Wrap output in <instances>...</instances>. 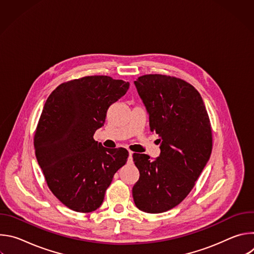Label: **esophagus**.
<instances>
[{
  "mask_svg": "<svg viewBox=\"0 0 254 254\" xmlns=\"http://www.w3.org/2000/svg\"><path fill=\"white\" fill-rule=\"evenodd\" d=\"M132 155H133L132 152H129V153H128V160H127V163H128V164H132Z\"/></svg>",
  "mask_w": 254,
  "mask_h": 254,
  "instance_id": "obj_1",
  "label": "esophagus"
}]
</instances>
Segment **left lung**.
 Wrapping results in <instances>:
<instances>
[{"label":"left lung","mask_w":254,"mask_h":254,"mask_svg":"<svg viewBox=\"0 0 254 254\" xmlns=\"http://www.w3.org/2000/svg\"><path fill=\"white\" fill-rule=\"evenodd\" d=\"M161 142L160 156L133 154L139 179L132 187L135 206L147 213L166 212L182 202L209 161L212 131L200 93L188 82L149 74L134 82Z\"/></svg>","instance_id":"left-lung-1"}]
</instances>
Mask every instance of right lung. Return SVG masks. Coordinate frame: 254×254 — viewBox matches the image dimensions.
Returning <instances> with one entry per match:
<instances>
[{"label":"right lung","mask_w":254,"mask_h":254,"mask_svg":"<svg viewBox=\"0 0 254 254\" xmlns=\"http://www.w3.org/2000/svg\"><path fill=\"white\" fill-rule=\"evenodd\" d=\"M128 86L110 76H86L62 83L44 104L34 136L36 158L49 189L71 210L99 208L114 175L127 161L126 149H106L93 135Z\"/></svg>","instance_id":"right-lung-1"}]
</instances>
